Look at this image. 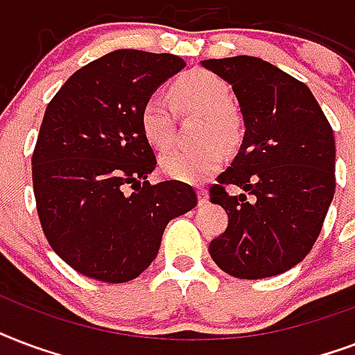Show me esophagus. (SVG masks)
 Masks as SVG:
<instances>
[{
    "instance_id": "esophagus-1",
    "label": "esophagus",
    "mask_w": 355,
    "mask_h": 355,
    "mask_svg": "<svg viewBox=\"0 0 355 355\" xmlns=\"http://www.w3.org/2000/svg\"><path fill=\"white\" fill-rule=\"evenodd\" d=\"M198 202H200V205H203V203H207V200H209V192H207V189H203V187H200V189H198Z\"/></svg>"
}]
</instances>
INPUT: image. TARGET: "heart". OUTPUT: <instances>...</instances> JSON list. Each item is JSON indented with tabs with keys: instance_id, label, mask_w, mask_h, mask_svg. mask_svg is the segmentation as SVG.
I'll use <instances>...</instances> for the list:
<instances>
[{
	"instance_id": "heart-1",
	"label": "heart",
	"mask_w": 355,
	"mask_h": 355,
	"mask_svg": "<svg viewBox=\"0 0 355 355\" xmlns=\"http://www.w3.org/2000/svg\"><path fill=\"white\" fill-rule=\"evenodd\" d=\"M172 94L180 111L205 112L203 142L200 150H172L161 157V170L166 178L183 183H202L224 164V148L233 146L241 135V116L232 105V89L216 73L189 70L172 85ZM140 128L146 140L157 150H166L174 140L175 106L163 92H153L140 111Z\"/></svg>"
}]
</instances>
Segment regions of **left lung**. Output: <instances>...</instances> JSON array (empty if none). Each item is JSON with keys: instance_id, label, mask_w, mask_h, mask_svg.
Listing matches in <instances>:
<instances>
[{"instance_id": "obj_1", "label": "left lung", "mask_w": 355, "mask_h": 355, "mask_svg": "<svg viewBox=\"0 0 355 355\" xmlns=\"http://www.w3.org/2000/svg\"><path fill=\"white\" fill-rule=\"evenodd\" d=\"M202 66L232 85L246 128L232 166L209 189L230 218L209 254L230 276H277L311 252L322 230L335 192L334 131L307 85L266 60L239 55ZM227 184L245 194L227 195Z\"/></svg>"}]
</instances>
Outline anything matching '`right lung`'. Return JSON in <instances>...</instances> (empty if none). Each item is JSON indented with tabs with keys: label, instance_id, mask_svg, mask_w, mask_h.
I'll use <instances>...</instances> for the list:
<instances>
[{
	"label": "right lung",
	"instance_id": "1",
	"mask_svg": "<svg viewBox=\"0 0 355 355\" xmlns=\"http://www.w3.org/2000/svg\"><path fill=\"white\" fill-rule=\"evenodd\" d=\"M183 68L178 55L116 49L79 68L44 112L31 159L38 218L83 276L135 279L157 257L166 224L196 207L183 181H146L157 159L140 128L148 96Z\"/></svg>",
	"mask_w": 355,
	"mask_h": 355
}]
</instances>
